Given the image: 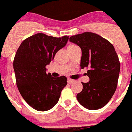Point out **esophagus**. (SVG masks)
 Listing matches in <instances>:
<instances>
[{"label":"esophagus","mask_w":132,"mask_h":132,"mask_svg":"<svg viewBox=\"0 0 132 132\" xmlns=\"http://www.w3.org/2000/svg\"><path fill=\"white\" fill-rule=\"evenodd\" d=\"M74 82V80H72V79H70V78L68 79V84H72Z\"/></svg>","instance_id":"esophagus-1"}]
</instances>
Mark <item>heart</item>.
Returning a JSON list of instances; mask_svg holds the SVG:
<instances>
[{"instance_id": "heart-1", "label": "heart", "mask_w": 132, "mask_h": 132, "mask_svg": "<svg viewBox=\"0 0 132 132\" xmlns=\"http://www.w3.org/2000/svg\"><path fill=\"white\" fill-rule=\"evenodd\" d=\"M73 46H76L74 45V44H71V45H70L69 46H68V48H70V47H73Z\"/></svg>"}]
</instances>
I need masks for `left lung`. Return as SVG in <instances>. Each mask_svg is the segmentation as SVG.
Returning a JSON list of instances; mask_svg holds the SVG:
<instances>
[{"label": "left lung", "instance_id": "left-lung-1", "mask_svg": "<svg viewBox=\"0 0 132 132\" xmlns=\"http://www.w3.org/2000/svg\"><path fill=\"white\" fill-rule=\"evenodd\" d=\"M82 50L80 67L90 68V81L76 96L78 102L90 110L102 108L108 103L116 90L120 64L114 46L92 32H84L70 38Z\"/></svg>", "mask_w": 132, "mask_h": 132}]
</instances>
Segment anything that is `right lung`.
Returning <instances> with one entry per match:
<instances>
[{
  "instance_id": "right-lung-1",
  "label": "right lung",
  "mask_w": 132,
  "mask_h": 132,
  "mask_svg": "<svg viewBox=\"0 0 132 132\" xmlns=\"http://www.w3.org/2000/svg\"><path fill=\"white\" fill-rule=\"evenodd\" d=\"M68 38L38 33L25 39L17 50L13 62L17 87L26 103L36 110L52 108L67 84L64 76L54 78L50 73L47 74L46 66Z\"/></svg>"
}]
</instances>
